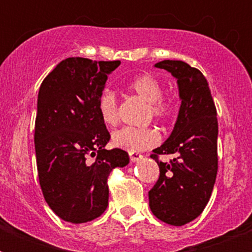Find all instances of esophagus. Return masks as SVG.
I'll return each mask as SVG.
<instances>
[{
	"label": "esophagus",
	"mask_w": 252,
	"mask_h": 252,
	"mask_svg": "<svg viewBox=\"0 0 252 252\" xmlns=\"http://www.w3.org/2000/svg\"><path fill=\"white\" fill-rule=\"evenodd\" d=\"M129 158H130V161H132V162H137V161H140V159H141V158H142V154H140V153H130L129 154Z\"/></svg>",
	"instance_id": "1"
}]
</instances>
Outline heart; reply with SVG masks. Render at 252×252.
<instances>
[{"instance_id":"heart-1","label":"heart","mask_w":252,"mask_h":252,"mask_svg":"<svg viewBox=\"0 0 252 252\" xmlns=\"http://www.w3.org/2000/svg\"><path fill=\"white\" fill-rule=\"evenodd\" d=\"M128 90L148 103V116L159 122H168L175 118L178 112L176 102L163 95V85L157 77L144 73L133 77L126 84ZM98 110L100 118L108 126H114L119 120V102L116 95L110 89H104L98 99ZM161 134L154 126H123L112 133V144L128 153H137L158 145Z\"/></svg>"}]
</instances>
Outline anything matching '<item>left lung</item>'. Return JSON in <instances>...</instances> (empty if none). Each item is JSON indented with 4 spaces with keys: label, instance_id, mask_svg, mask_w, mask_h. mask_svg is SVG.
Masks as SVG:
<instances>
[{
    "label": "left lung",
    "instance_id": "8db88e82",
    "mask_svg": "<svg viewBox=\"0 0 252 252\" xmlns=\"http://www.w3.org/2000/svg\"><path fill=\"white\" fill-rule=\"evenodd\" d=\"M156 68L178 80L182 104L171 136L150 154L159 178L149 191V205L158 220L182 226L201 215L213 191L219 170L217 110L199 69L180 60H163ZM167 154L174 158L162 162L159 156Z\"/></svg>",
    "mask_w": 252,
    "mask_h": 252
}]
</instances>
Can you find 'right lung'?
<instances>
[{"label":"right lung","mask_w":252,"mask_h":252,"mask_svg":"<svg viewBox=\"0 0 252 252\" xmlns=\"http://www.w3.org/2000/svg\"><path fill=\"white\" fill-rule=\"evenodd\" d=\"M119 65L69 57L39 90L33 134L39 183L49 208L68 222L98 219L108 205L110 172L129 163L126 150L104 149L111 136L98 110L107 74Z\"/></svg>","instance_id":"add662e5"}]
</instances>
